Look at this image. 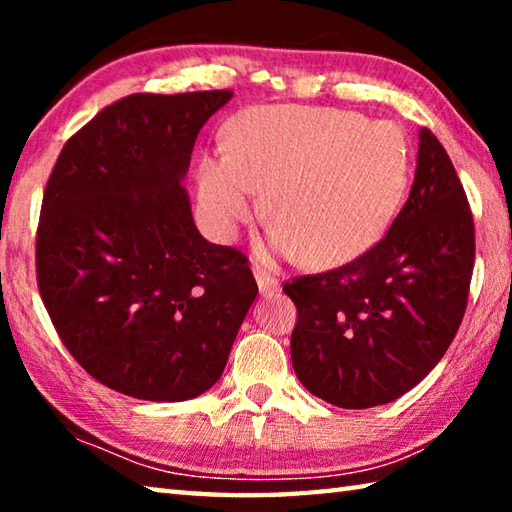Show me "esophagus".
I'll use <instances>...</instances> for the list:
<instances>
[{
	"label": "esophagus",
	"instance_id": "obj_1",
	"mask_svg": "<svg viewBox=\"0 0 512 512\" xmlns=\"http://www.w3.org/2000/svg\"><path fill=\"white\" fill-rule=\"evenodd\" d=\"M255 280H257L259 296L271 298V296H275L277 291H280V282H277L273 275H266V273H262V271H257V273H255Z\"/></svg>",
	"mask_w": 512,
	"mask_h": 512
}]
</instances>
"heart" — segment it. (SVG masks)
<instances>
[{
    "instance_id": "heart-1",
    "label": "heart",
    "mask_w": 512,
    "mask_h": 512,
    "mask_svg": "<svg viewBox=\"0 0 512 512\" xmlns=\"http://www.w3.org/2000/svg\"><path fill=\"white\" fill-rule=\"evenodd\" d=\"M228 151L196 164V203L207 230L235 241L264 189L266 248L341 264L379 244L409 185V144L391 121L309 106H255L230 121Z\"/></svg>"
}]
</instances>
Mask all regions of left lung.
<instances>
[{"instance_id":"1","label":"left lung","mask_w":512,"mask_h":512,"mask_svg":"<svg viewBox=\"0 0 512 512\" xmlns=\"http://www.w3.org/2000/svg\"><path fill=\"white\" fill-rule=\"evenodd\" d=\"M409 201L386 237L334 271L284 284L296 302L291 361L302 386L341 409L411 391L461 325L474 268V221L443 144L418 135Z\"/></svg>"}]
</instances>
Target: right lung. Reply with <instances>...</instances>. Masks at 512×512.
Segmentation results:
<instances>
[{"mask_svg": "<svg viewBox=\"0 0 512 512\" xmlns=\"http://www.w3.org/2000/svg\"><path fill=\"white\" fill-rule=\"evenodd\" d=\"M230 90L131 94L60 151L42 198L38 287L56 332L117 393L183 402L219 381L257 298L248 259L198 232L183 180Z\"/></svg>", "mask_w": 512, "mask_h": 512, "instance_id": "1", "label": "right lung"}]
</instances>
